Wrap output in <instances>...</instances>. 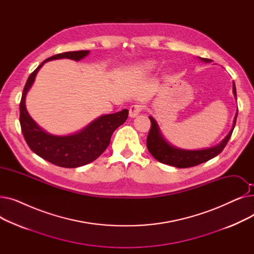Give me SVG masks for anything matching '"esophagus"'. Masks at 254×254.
Segmentation results:
<instances>
[{"instance_id": "obj_1", "label": "esophagus", "mask_w": 254, "mask_h": 254, "mask_svg": "<svg viewBox=\"0 0 254 254\" xmlns=\"http://www.w3.org/2000/svg\"><path fill=\"white\" fill-rule=\"evenodd\" d=\"M143 110V106L141 104H136V105H131L129 107V117L134 118L137 115H139V113Z\"/></svg>"}]
</instances>
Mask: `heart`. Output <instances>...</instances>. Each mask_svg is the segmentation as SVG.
Wrapping results in <instances>:
<instances>
[{
	"label": "heart",
	"mask_w": 254,
	"mask_h": 254,
	"mask_svg": "<svg viewBox=\"0 0 254 254\" xmlns=\"http://www.w3.org/2000/svg\"><path fill=\"white\" fill-rule=\"evenodd\" d=\"M145 66H146V68H149L150 64H145Z\"/></svg>",
	"instance_id": "1"
}]
</instances>
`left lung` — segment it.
<instances>
[{"mask_svg":"<svg viewBox=\"0 0 254 254\" xmlns=\"http://www.w3.org/2000/svg\"><path fill=\"white\" fill-rule=\"evenodd\" d=\"M199 59H201V61L207 62V63L211 61L209 59H202V58ZM233 90H234L235 97L237 98L235 83L233 84ZM237 115H238V111L234 119L233 128L229 132V135L222 140V142L214 146V147L208 148V149H202V150H184V149L176 148L174 146L170 145L162 136L161 131H159L158 126L155 120L153 119V117L150 116L149 119L151 122V127L149 130V134L147 136L148 151L152 154V156L155 159H157L159 163L170 165L176 168H190V167H194L202 163L208 162L209 159L218 155L223 150L225 145L228 144L232 136L234 127L236 126Z\"/></svg>","mask_w":254,"mask_h":254,"instance_id":"obj_1","label":"left lung"}]
</instances>
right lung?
<instances>
[{
	"mask_svg": "<svg viewBox=\"0 0 254 254\" xmlns=\"http://www.w3.org/2000/svg\"><path fill=\"white\" fill-rule=\"evenodd\" d=\"M88 53L89 50L69 51L59 53L45 60L26 80L19 104V123L26 144L40 157L63 168L81 167L97 159L108 147L113 131L125 124L128 115L127 109L113 114L103 115L77 134L60 137L44 131L26 111V92L34 83L35 77L44 63L58 59L80 61Z\"/></svg>",
	"mask_w": 254,
	"mask_h": 254,
	"instance_id": "obj_1",
	"label": "right lung"
}]
</instances>
